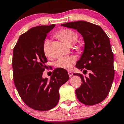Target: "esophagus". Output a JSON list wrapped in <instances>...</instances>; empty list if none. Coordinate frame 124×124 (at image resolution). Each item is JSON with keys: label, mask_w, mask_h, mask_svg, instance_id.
<instances>
[{"label": "esophagus", "mask_w": 124, "mask_h": 124, "mask_svg": "<svg viewBox=\"0 0 124 124\" xmlns=\"http://www.w3.org/2000/svg\"><path fill=\"white\" fill-rule=\"evenodd\" d=\"M68 75H69V76H70V78H71V77H72V72H71V71H68Z\"/></svg>", "instance_id": "obj_1"}]
</instances>
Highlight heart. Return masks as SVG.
Segmentation results:
<instances>
[{
	"instance_id": "obj_1",
	"label": "heart",
	"mask_w": 124,
	"mask_h": 124,
	"mask_svg": "<svg viewBox=\"0 0 124 124\" xmlns=\"http://www.w3.org/2000/svg\"><path fill=\"white\" fill-rule=\"evenodd\" d=\"M57 38L61 39L70 46H72L76 43L78 40V35L77 33L71 29H62L59 31L56 35ZM50 41L47 39L44 41L43 44V52L46 56H50ZM75 62V57L74 56H67L59 58L56 62L55 65L57 67L63 69L68 70L72 67Z\"/></svg>"
}]
</instances>
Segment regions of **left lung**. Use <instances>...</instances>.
Returning <instances> with one entry per match:
<instances>
[{
    "label": "left lung",
    "instance_id": "obj_1",
    "mask_svg": "<svg viewBox=\"0 0 124 124\" xmlns=\"http://www.w3.org/2000/svg\"><path fill=\"white\" fill-rule=\"evenodd\" d=\"M61 26L77 30L82 35L85 46L83 53L76 63V67L88 77L78 73L83 83L76 90L78 100L88 106L97 104L108 95L115 76L113 53L108 37L98 25L86 21H77L62 24Z\"/></svg>",
    "mask_w": 124,
    "mask_h": 124
}]
</instances>
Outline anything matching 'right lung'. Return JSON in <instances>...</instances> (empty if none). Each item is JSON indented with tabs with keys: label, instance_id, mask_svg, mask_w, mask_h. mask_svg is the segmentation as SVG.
I'll use <instances>...</instances> for the list:
<instances>
[{
	"label": "right lung",
	"instance_id": "right-lung-1",
	"mask_svg": "<svg viewBox=\"0 0 124 124\" xmlns=\"http://www.w3.org/2000/svg\"><path fill=\"white\" fill-rule=\"evenodd\" d=\"M55 24L32 27L20 35L13 50L14 82L22 100L36 110L54 107L59 100V88L69 80L66 70L56 68L50 80L42 77L47 59L43 44Z\"/></svg>",
	"mask_w": 124,
	"mask_h": 124
}]
</instances>
